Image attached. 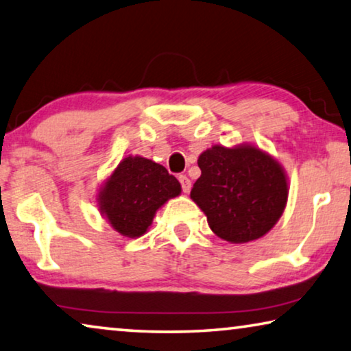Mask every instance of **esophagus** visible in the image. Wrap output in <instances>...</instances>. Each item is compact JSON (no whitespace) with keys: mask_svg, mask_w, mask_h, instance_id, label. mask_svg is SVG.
Listing matches in <instances>:
<instances>
[{"mask_svg":"<svg viewBox=\"0 0 351 351\" xmlns=\"http://www.w3.org/2000/svg\"><path fill=\"white\" fill-rule=\"evenodd\" d=\"M178 180H180V182H181V189H182V192H184V193H189V192H191V186H192V182H191V180H189V178H187L186 175H180V176H178Z\"/></svg>","mask_w":351,"mask_h":351,"instance_id":"obj_1","label":"esophagus"}]
</instances>
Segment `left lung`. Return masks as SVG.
Instances as JSON below:
<instances>
[{
	"instance_id": "left-lung-1",
	"label": "left lung",
	"mask_w": 351,
	"mask_h": 351,
	"mask_svg": "<svg viewBox=\"0 0 351 351\" xmlns=\"http://www.w3.org/2000/svg\"><path fill=\"white\" fill-rule=\"evenodd\" d=\"M198 167L191 197L217 236L242 243L274 228L287 202L286 175L274 158L248 145H215L199 156Z\"/></svg>"
}]
</instances>
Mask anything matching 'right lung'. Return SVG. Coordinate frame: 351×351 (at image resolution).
I'll list each match as a JSON object with an SVG mask.
<instances>
[{"instance_id": "right-lung-1", "label": "right lung", "mask_w": 351, "mask_h": 351, "mask_svg": "<svg viewBox=\"0 0 351 351\" xmlns=\"http://www.w3.org/2000/svg\"><path fill=\"white\" fill-rule=\"evenodd\" d=\"M181 184L165 167L130 156L114 170L99 193V209L126 237H138L152 225L167 199L180 195Z\"/></svg>"}]
</instances>
